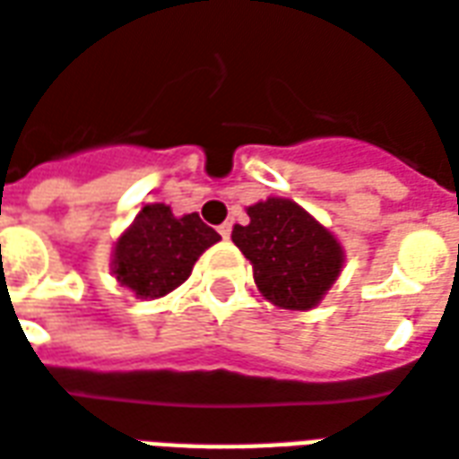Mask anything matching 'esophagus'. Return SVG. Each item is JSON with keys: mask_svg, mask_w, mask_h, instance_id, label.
<instances>
[{"mask_svg": "<svg viewBox=\"0 0 459 459\" xmlns=\"http://www.w3.org/2000/svg\"><path fill=\"white\" fill-rule=\"evenodd\" d=\"M217 232L222 234V239H230V234H232V222H225V225L217 227Z\"/></svg>", "mask_w": 459, "mask_h": 459, "instance_id": "1", "label": "esophagus"}]
</instances>
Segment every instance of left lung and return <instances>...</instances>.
<instances>
[{"label": "left lung", "instance_id": "1", "mask_svg": "<svg viewBox=\"0 0 459 459\" xmlns=\"http://www.w3.org/2000/svg\"><path fill=\"white\" fill-rule=\"evenodd\" d=\"M247 215L249 225H234L232 242L252 262L264 299L286 310L316 307L342 271L335 234L289 197H266Z\"/></svg>", "mask_w": 459, "mask_h": 459}]
</instances>
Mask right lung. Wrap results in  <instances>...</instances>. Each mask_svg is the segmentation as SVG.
I'll use <instances>...</instances> for the list:
<instances>
[{
  "label": "right lung",
  "mask_w": 459,
  "mask_h": 459,
  "mask_svg": "<svg viewBox=\"0 0 459 459\" xmlns=\"http://www.w3.org/2000/svg\"><path fill=\"white\" fill-rule=\"evenodd\" d=\"M215 242L220 234L197 212L176 217L169 205L153 203L115 242L112 273L136 299H160L188 279L200 254Z\"/></svg>",
  "instance_id": "right-lung-1"
}]
</instances>
